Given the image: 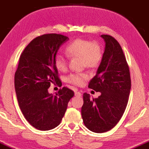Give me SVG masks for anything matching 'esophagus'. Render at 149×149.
Instances as JSON below:
<instances>
[{
    "label": "esophagus",
    "mask_w": 149,
    "mask_h": 149,
    "mask_svg": "<svg viewBox=\"0 0 149 149\" xmlns=\"http://www.w3.org/2000/svg\"><path fill=\"white\" fill-rule=\"evenodd\" d=\"M75 96H77V97H80V96H81V93H79V92L75 91Z\"/></svg>",
    "instance_id": "obj_1"
}]
</instances>
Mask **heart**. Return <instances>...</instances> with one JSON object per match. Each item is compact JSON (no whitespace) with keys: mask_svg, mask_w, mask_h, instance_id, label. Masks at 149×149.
Returning a JSON list of instances; mask_svg holds the SVG:
<instances>
[{"mask_svg":"<svg viewBox=\"0 0 149 149\" xmlns=\"http://www.w3.org/2000/svg\"><path fill=\"white\" fill-rule=\"evenodd\" d=\"M65 52L70 57L80 56L81 65L89 68H96L101 62L102 58V51L99 44L83 38L75 39L69 44L65 49ZM54 65L56 70L60 72H63L67 69V61L61 54L55 56ZM88 78V75L87 74L76 73L69 75L67 81L74 85L81 86Z\"/></svg>","mask_w":149,"mask_h":149,"instance_id":"b5f03b06","label":"heart"}]
</instances>
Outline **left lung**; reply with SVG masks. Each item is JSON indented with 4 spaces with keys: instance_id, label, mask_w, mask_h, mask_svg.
<instances>
[{
    "instance_id": "1",
    "label": "left lung",
    "mask_w": 149,
    "mask_h": 149,
    "mask_svg": "<svg viewBox=\"0 0 149 149\" xmlns=\"http://www.w3.org/2000/svg\"><path fill=\"white\" fill-rule=\"evenodd\" d=\"M100 36L105 42L104 51L88 88L101 95L91 99L85 93L81 107L84 123L96 133L105 132L116 126L126 108L131 89L129 67L120 45L109 35Z\"/></svg>"
}]
</instances>
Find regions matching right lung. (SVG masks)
<instances>
[{
  "label": "right lung",
  "instance_id": "add662e5",
  "mask_svg": "<svg viewBox=\"0 0 149 149\" xmlns=\"http://www.w3.org/2000/svg\"><path fill=\"white\" fill-rule=\"evenodd\" d=\"M65 36L47 33L32 40L23 51L15 74V88L19 106L25 118L39 130H50L60 124L74 96L67 87L55 95L48 89L61 82L54 59Z\"/></svg>",
  "mask_w": 149,
  "mask_h": 149
}]
</instances>
